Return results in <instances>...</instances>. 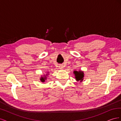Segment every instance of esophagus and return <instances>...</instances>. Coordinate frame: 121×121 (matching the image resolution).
Segmentation results:
<instances>
[{
  "label": "esophagus",
  "instance_id": "34e87169",
  "mask_svg": "<svg viewBox=\"0 0 121 121\" xmlns=\"http://www.w3.org/2000/svg\"><path fill=\"white\" fill-rule=\"evenodd\" d=\"M64 65H59V68L60 69H64Z\"/></svg>",
  "mask_w": 121,
  "mask_h": 121
}]
</instances>
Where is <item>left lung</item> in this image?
<instances>
[{"mask_svg": "<svg viewBox=\"0 0 121 121\" xmlns=\"http://www.w3.org/2000/svg\"><path fill=\"white\" fill-rule=\"evenodd\" d=\"M74 73L75 76L76 80L77 81H80V82H82L84 78V72L82 71H74Z\"/></svg>", "mask_w": 121, "mask_h": 121, "instance_id": "8db88e82", "label": "left lung"}]
</instances>
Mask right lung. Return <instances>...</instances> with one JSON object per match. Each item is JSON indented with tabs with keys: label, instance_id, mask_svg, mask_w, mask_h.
I'll list each match as a JSON object with an SVG mask.
<instances>
[{
	"label": "right lung",
	"instance_id": "add662e5",
	"mask_svg": "<svg viewBox=\"0 0 121 121\" xmlns=\"http://www.w3.org/2000/svg\"><path fill=\"white\" fill-rule=\"evenodd\" d=\"M45 75L44 76V77H41V78H40V81H41L42 82H45V80H46V79H47V78H46V76Z\"/></svg>",
	"mask_w": 121,
	"mask_h": 121
}]
</instances>
